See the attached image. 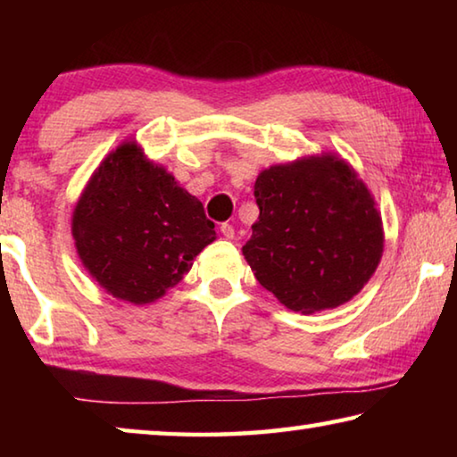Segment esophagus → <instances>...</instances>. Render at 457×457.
I'll list each match as a JSON object with an SVG mask.
<instances>
[{
  "mask_svg": "<svg viewBox=\"0 0 457 457\" xmlns=\"http://www.w3.org/2000/svg\"><path fill=\"white\" fill-rule=\"evenodd\" d=\"M220 231H221V236L226 237V239H234V236H236V229H234V226H231V223H221L220 226Z\"/></svg>",
  "mask_w": 457,
  "mask_h": 457,
  "instance_id": "esophagus-1",
  "label": "esophagus"
}]
</instances>
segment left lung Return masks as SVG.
Listing matches in <instances>:
<instances>
[{"label": "left lung", "mask_w": 457, "mask_h": 457, "mask_svg": "<svg viewBox=\"0 0 457 457\" xmlns=\"http://www.w3.org/2000/svg\"><path fill=\"white\" fill-rule=\"evenodd\" d=\"M260 207L242 252L256 280L294 312L359 294L381 262V213L354 169L332 153L262 171Z\"/></svg>", "instance_id": "obj_1"}]
</instances>
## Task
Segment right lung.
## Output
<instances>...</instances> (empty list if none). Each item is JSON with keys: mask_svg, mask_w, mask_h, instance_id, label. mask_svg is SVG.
Listing matches in <instances>:
<instances>
[{"mask_svg": "<svg viewBox=\"0 0 457 457\" xmlns=\"http://www.w3.org/2000/svg\"><path fill=\"white\" fill-rule=\"evenodd\" d=\"M213 221L171 173L122 143L100 163L72 213L76 252L114 298L149 304L215 239Z\"/></svg>", "mask_w": 457, "mask_h": 457, "instance_id": "add662e5", "label": "right lung"}]
</instances>
